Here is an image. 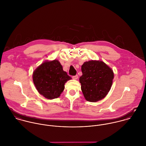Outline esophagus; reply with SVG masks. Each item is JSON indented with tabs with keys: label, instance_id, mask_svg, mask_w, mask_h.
Returning <instances> with one entry per match:
<instances>
[{
	"label": "esophagus",
	"instance_id": "1",
	"mask_svg": "<svg viewBox=\"0 0 146 146\" xmlns=\"http://www.w3.org/2000/svg\"><path fill=\"white\" fill-rule=\"evenodd\" d=\"M78 78V75H76V76H74L72 77V78H73V80H77Z\"/></svg>",
	"mask_w": 146,
	"mask_h": 146
}]
</instances>
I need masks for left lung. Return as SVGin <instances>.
<instances>
[{"label": "left lung", "instance_id": "obj_1", "mask_svg": "<svg viewBox=\"0 0 146 146\" xmlns=\"http://www.w3.org/2000/svg\"><path fill=\"white\" fill-rule=\"evenodd\" d=\"M80 78L81 90L85 99L96 102L104 98L111 90L114 78L113 70L101 60L85 62Z\"/></svg>", "mask_w": 146, "mask_h": 146}]
</instances>
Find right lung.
<instances>
[{
  "label": "right lung",
  "mask_w": 146,
  "mask_h": 146,
  "mask_svg": "<svg viewBox=\"0 0 146 146\" xmlns=\"http://www.w3.org/2000/svg\"><path fill=\"white\" fill-rule=\"evenodd\" d=\"M72 78L64 71L58 60L45 61L33 72V81L38 92L47 99L58 98Z\"/></svg>",
  "instance_id": "1"
}]
</instances>
